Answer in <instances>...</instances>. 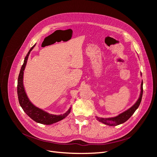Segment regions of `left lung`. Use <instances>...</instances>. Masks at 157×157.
Instances as JSON below:
<instances>
[{
    "label": "left lung",
    "instance_id": "obj_1",
    "mask_svg": "<svg viewBox=\"0 0 157 157\" xmlns=\"http://www.w3.org/2000/svg\"><path fill=\"white\" fill-rule=\"evenodd\" d=\"M142 96H143V81L141 82V92L140 94V97L137 100V101L130 108L127 109L126 111L119 114V115L115 117L101 118V117H96L97 120L99 122L103 123V124L109 125V126H115L122 124V123L125 122L126 121H127L128 119H129L133 114H134V112L136 111V109L138 108L141 101Z\"/></svg>",
    "mask_w": 157,
    "mask_h": 157
}]
</instances>
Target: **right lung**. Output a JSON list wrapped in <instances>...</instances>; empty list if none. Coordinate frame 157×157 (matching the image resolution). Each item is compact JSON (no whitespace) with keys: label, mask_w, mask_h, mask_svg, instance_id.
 <instances>
[{"label":"right lung","mask_w":157,"mask_h":157,"mask_svg":"<svg viewBox=\"0 0 157 157\" xmlns=\"http://www.w3.org/2000/svg\"><path fill=\"white\" fill-rule=\"evenodd\" d=\"M35 45L36 44L32 47L25 56L24 61H23V64L21 66L20 74H19L17 79L18 100L23 110L24 111V112L31 119L36 122L37 123H40V124L50 125L52 124H54V123L63 120V118L67 117L71 112V107H70L68 109V111H66V113L63 114V115H52V114L47 113L44 110H42V109L36 107L35 105H33L29 100V98L27 96L24 86H23V73H24V70L27 64L28 57H29L31 51L33 49Z\"/></svg>","instance_id":"add662e5"}]
</instances>
